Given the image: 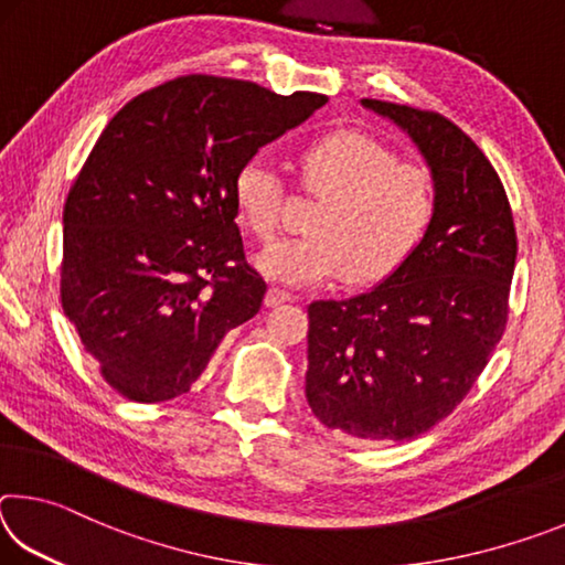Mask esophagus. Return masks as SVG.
Instances as JSON below:
<instances>
[{
    "mask_svg": "<svg viewBox=\"0 0 565 565\" xmlns=\"http://www.w3.org/2000/svg\"><path fill=\"white\" fill-rule=\"evenodd\" d=\"M286 301H294V296L289 291L276 289V286H274V289L266 291V306H281Z\"/></svg>",
    "mask_w": 565,
    "mask_h": 565,
    "instance_id": "34e87169",
    "label": "esophagus"
}]
</instances>
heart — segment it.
<instances>
[{"mask_svg":"<svg viewBox=\"0 0 565 565\" xmlns=\"http://www.w3.org/2000/svg\"><path fill=\"white\" fill-rule=\"evenodd\" d=\"M299 179L321 196L303 236L266 246L256 266L274 281L306 286L337 279L371 284L396 271L431 226V171L401 161L363 131H331L299 154ZM284 184L262 157L238 167L234 204L242 224L262 242L279 232Z\"/></svg>","mask_w":565,"mask_h":565,"instance_id":"obj_1","label":"heart"}]
</instances>
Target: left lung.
<instances>
[{
  "mask_svg": "<svg viewBox=\"0 0 565 565\" xmlns=\"http://www.w3.org/2000/svg\"><path fill=\"white\" fill-rule=\"evenodd\" d=\"M431 167V226L384 284L309 306L306 401L361 441H411L461 404L509 321L515 226L499 174L438 111L363 99Z\"/></svg>",
  "mask_w": 565,
  "mask_h": 565,
  "instance_id": "obj_1",
  "label": "left lung"
}]
</instances>
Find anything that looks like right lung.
Instances as JSON below:
<instances>
[{
    "mask_svg": "<svg viewBox=\"0 0 565 565\" xmlns=\"http://www.w3.org/2000/svg\"><path fill=\"white\" fill-rule=\"evenodd\" d=\"M329 99L186 74L114 114L64 204L62 309L99 374L137 404L186 394L226 331L256 317L234 177Z\"/></svg>",
    "mask_w": 565,
    "mask_h": 565,
    "instance_id": "obj_1",
    "label": "right lung"
}]
</instances>
